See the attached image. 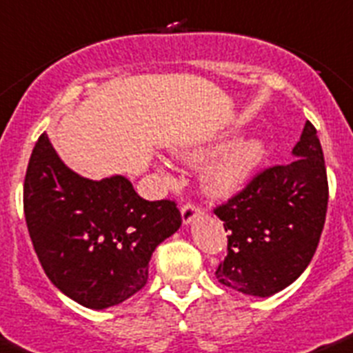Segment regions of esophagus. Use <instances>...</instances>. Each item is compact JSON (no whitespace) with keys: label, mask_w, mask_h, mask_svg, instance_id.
I'll list each match as a JSON object with an SVG mask.
<instances>
[{"label":"esophagus","mask_w":353,"mask_h":353,"mask_svg":"<svg viewBox=\"0 0 353 353\" xmlns=\"http://www.w3.org/2000/svg\"><path fill=\"white\" fill-rule=\"evenodd\" d=\"M201 213H203V208H201L199 204L186 203L181 206V217L185 224H190L195 217H199Z\"/></svg>","instance_id":"34e87169"}]
</instances>
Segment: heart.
Wrapping results in <instances>:
<instances>
[{
  "label": "heart",
  "instance_id": "obj_1",
  "mask_svg": "<svg viewBox=\"0 0 353 353\" xmlns=\"http://www.w3.org/2000/svg\"><path fill=\"white\" fill-rule=\"evenodd\" d=\"M265 145L256 138H245L222 150L217 159L204 172V186L212 195L230 197L250 181L253 172L262 161ZM186 159L201 161L204 152H188Z\"/></svg>",
  "mask_w": 353,
  "mask_h": 353
}]
</instances>
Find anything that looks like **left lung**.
Wrapping results in <instances>:
<instances>
[{"label":"left lung","mask_w":353,"mask_h":353,"mask_svg":"<svg viewBox=\"0 0 353 353\" xmlns=\"http://www.w3.org/2000/svg\"><path fill=\"white\" fill-rule=\"evenodd\" d=\"M285 165L260 170L213 213L224 222L228 254L215 276L242 294L268 298L291 285L319 244L328 204L325 158L307 121Z\"/></svg>","instance_id":"left-lung-1"}]
</instances>
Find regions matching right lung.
I'll return each instance as SVG.
<instances>
[{
  "label": "right lung",
  "mask_w": 353,
  "mask_h": 353,
  "mask_svg": "<svg viewBox=\"0 0 353 353\" xmlns=\"http://www.w3.org/2000/svg\"><path fill=\"white\" fill-rule=\"evenodd\" d=\"M23 206L50 282L97 310L143 289L154 250L181 226L176 201H145L123 176H79L61 161L46 132L32 150Z\"/></svg>",
  "instance_id": "right-lung-1"
}]
</instances>
